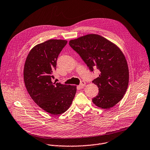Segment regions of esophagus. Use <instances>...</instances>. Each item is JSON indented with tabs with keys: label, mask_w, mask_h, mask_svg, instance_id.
Returning a JSON list of instances; mask_svg holds the SVG:
<instances>
[{
	"label": "esophagus",
	"mask_w": 150,
	"mask_h": 150,
	"mask_svg": "<svg viewBox=\"0 0 150 150\" xmlns=\"http://www.w3.org/2000/svg\"><path fill=\"white\" fill-rule=\"evenodd\" d=\"M85 85H86V82H85V81H82L81 82V83H80V85H79V88H83L85 86Z\"/></svg>",
	"instance_id": "obj_1"
}]
</instances>
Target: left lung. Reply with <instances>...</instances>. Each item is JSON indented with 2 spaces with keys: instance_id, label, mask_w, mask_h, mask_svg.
I'll use <instances>...</instances> for the list:
<instances>
[{
  "instance_id": "1",
  "label": "left lung",
  "mask_w": 150,
  "mask_h": 150,
  "mask_svg": "<svg viewBox=\"0 0 150 150\" xmlns=\"http://www.w3.org/2000/svg\"><path fill=\"white\" fill-rule=\"evenodd\" d=\"M71 47L76 51L93 72L98 69L100 74L92 82L99 88L93 103L103 109H110L123 98L129 80L126 58L115 44L98 34H88L71 40Z\"/></svg>"
}]
</instances>
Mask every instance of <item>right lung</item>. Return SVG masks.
Masks as SVG:
<instances>
[{
    "label": "right lung",
    "instance_id": "add662e5",
    "mask_svg": "<svg viewBox=\"0 0 150 150\" xmlns=\"http://www.w3.org/2000/svg\"><path fill=\"white\" fill-rule=\"evenodd\" d=\"M67 41L49 40L30 51L24 67V81L31 99L41 109L54 115L66 112L72 104L76 86L53 83L59 54Z\"/></svg>",
    "mask_w": 150,
    "mask_h": 150
}]
</instances>
